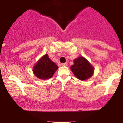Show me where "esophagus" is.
<instances>
[{
    "label": "esophagus",
    "instance_id": "esophagus-1",
    "mask_svg": "<svg viewBox=\"0 0 123 123\" xmlns=\"http://www.w3.org/2000/svg\"><path fill=\"white\" fill-rule=\"evenodd\" d=\"M61 66H67V63H62V64H61Z\"/></svg>",
    "mask_w": 123,
    "mask_h": 123
}]
</instances>
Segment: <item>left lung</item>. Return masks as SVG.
Returning <instances> with one entry per match:
<instances>
[{
	"instance_id": "1",
	"label": "left lung",
	"mask_w": 123,
	"mask_h": 123,
	"mask_svg": "<svg viewBox=\"0 0 123 123\" xmlns=\"http://www.w3.org/2000/svg\"><path fill=\"white\" fill-rule=\"evenodd\" d=\"M70 67L74 75L80 80H86L91 77L94 73V67L83 56H79L74 60Z\"/></svg>"
}]
</instances>
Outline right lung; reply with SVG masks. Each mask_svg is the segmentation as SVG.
Returning a JSON list of instances; mask_svg holds the SVG:
<instances>
[{
    "label": "right lung",
    "mask_w": 123,
    "mask_h": 123,
    "mask_svg": "<svg viewBox=\"0 0 123 123\" xmlns=\"http://www.w3.org/2000/svg\"><path fill=\"white\" fill-rule=\"evenodd\" d=\"M58 68L56 64L49 58L48 54H45L33 66V72L38 79L47 80L54 75Z\"/></svg>",
    "instance_id": "obj_1"
}]
</instances>
